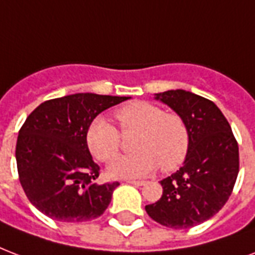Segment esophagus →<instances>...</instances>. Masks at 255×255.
Listing matches in <instances>:
<instances>
[{
	"label": "esophagus",
	"instance_id": "1",
	"mask_svg": "<svg viewBox=\"0 0 255 255\" xmlns=\"http://www.w3.org/2000/svg\"><path fill=\"white\" fill-rule=\"evenodd\" d=\"M128 183H129V184H133V185H143V184H145V181H143V180H128Z\"/></svg>",
	"mask_w": 255,
	"mask_h": 255
}]
</instances>
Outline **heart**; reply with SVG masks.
<instances>
[{"label":"heart","mask_w":255,"mask_h":255,"mask_svg":"<svg viewBox=\"0 0 255 255\" xmlns=\"http://www.w3.org/2000/svg\"><path fill=\"white\" fill-rule=\"evenodd\" d=\"M124 134L137 133L133 150L135 153L117 158L109 166L113 177H139L156 171L177 169L189 150V130L184 118L176 113H165L158 105L135 101L116 112ZM86 143L98 161L109 162L120 153L121 134L116 126L102 117L90 122Z\"/></svg>","instance_id":"heart-1"}]
</instances>
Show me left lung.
<instances>
[{"instance_id": "obj_1", "label": "left lung", "mask_w": 255, "mask_h": 255, "mask_svg": "<svg viewBox=\"0 0 255 255\" xmlns=\"http://www.w3.org/2000/svg\"><path fill=\"white\" fill-rule=\"evenodd\" d=\"M156 98L184 118L189 150L184 165L160 181V200L145 210L165 227L191 229L208 221L229 200L239 172L238 142L229 121L210 99L184 90L157 94Z\"/></svg>"}]
</instances>
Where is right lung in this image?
I'll list each match as a JSON object with an SVG mask.
<instances>
[{
  "instance_id": "obj_1",
  "label": "right lung",
  "mask_w": 255,
  "mask_h": 255,
  "mask_svg": "<svg viewBox=\"0 0 255 255\" xmlns=\"http://www.w3.org/2000/svg\"><path fill=\"white\" fill-rule=\"evenodd\" d=\"M129 97L79 93L45 101L18 131L16 161L21 187L44 215L67 223L95 219L112 202L116 183L98 184L99 165L86 143L90 122Z\"/></svg>"
}]
</instances>
